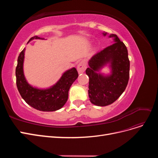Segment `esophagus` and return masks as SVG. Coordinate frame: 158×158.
Masks as SVG:
<instances>
[{"label":"esophagus","mask_w":158,"mask_h":158,"mask_svg":"<svg viewBox=\"0 0 158 158\" xmlns=\"http://www.w3.org/2000/svg\"><path fill=\"white\" fill-rule=\"evenodd\" d=\"M85 69H86V64H85V63L84 61H81L80 63H78V64L77 66V70H78V72L79 74L83 73L85 71Z\"/></svg>","instance_id":"esophagus-1"}]
</instances>
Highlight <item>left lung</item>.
Instances as JSON below:
<instances>
[{
    "label": "left lung",
    "instance_id": "1",
    "mask_svg": "<svg viewBox=\"0 0 158 158\" xmlns=\"http://www.w3.org/2000/svg\"><path fill=\"white\" fill-rule=\"evenodd\" d=\"M109 37H114L115 43L94 55L85 70L89 77V100L98 106H109L115 102L125 90L129 80L130 61L127 47L116 35ZM107 63L111 64V75L103 77L96 73Z\"/></svg>",
    "mask_w": 158,
    "mask_h": 158
}]
</instances>
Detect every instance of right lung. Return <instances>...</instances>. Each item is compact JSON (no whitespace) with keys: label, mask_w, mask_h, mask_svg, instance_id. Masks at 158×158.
<instances>
[{"label":"right lung","mask_w":158,"mask_h":158,"mask_svg":"<svg viewBox=\"0 0 158 158\" xmlns=\"http://www.w3.org/2000/svg\"><path fill=\"white\" fill-rule=\"evenodd\" d=\"M34 39L42 40V38L32 37L28 42ZM24 52L25 49H23L19 55L16 68V85L22 98L31 107L41 111H55L63 107L68 99L71 85L78 76L77 70L73 68L65 72L58 82L49 89L33 88L27 82L23 75Z\"/></svg>","instance_id":"1"}]
</instances>
